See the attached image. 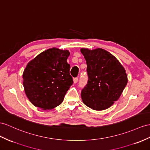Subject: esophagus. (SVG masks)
<instances>
[{"label": "esophagus", "mask_w": 150, "mask_h": 150, "mask_svg": "<svg viewBox=\"0 0 150 150\" xmlns=\"http://www.w3.org/2000/svg\"><path fill=\"white\" fill-rule=\"evenodd\" d=\"M78 78H74V83H76V82H78Z\"/></svg>", "instance_id": "obj_1"}]
</instances>
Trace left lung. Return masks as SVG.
<instances>
[{
  "instance_id": "1",
  "label": "left lung",
  "mask_w": 150,
  "mask_h": 150,
  "mask_svg": "<svg viewBox=\"0 0 150 150\" xmlns=\"http://www.w3.org/2000/svg\"><path fill=\"white\" fill-rule=\"evenodd\" d=\"M86 60L88 81L81 92L84 104L104 110L117 101L127 83L122 65L112 54L101 48L80 49Z\"/></svg>"
}]
</instances>
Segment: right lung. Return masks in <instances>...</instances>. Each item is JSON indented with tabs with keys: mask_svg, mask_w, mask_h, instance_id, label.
Returning a JSON list of instances; mask_svg holds the SVG:
<instances>
[{
	"mask_svg": "<svg viewBox=\"0 0 150 150\" xmlns=\"http://www.w3.org/2000/svg\"><path fill=\"white\" fill-rule=\"evenodd\" d=\"M68 50L49 49L26 65L23 74L26 96L32 104L43 110H51L63 102L73 84L67 63Z\"/></svg>",
	"mask_w": 150,
	"mask_h": 150,
	"instance_id": "obj_1",
	"label": "right lung"
}]
</instances>
